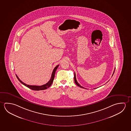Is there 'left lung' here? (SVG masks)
Returning <instances> with one entry per match:
<instances>
[{
    "label": "left lung",
    "mask_w": 131,
    "mask_h": 131,
    "mask_svg": "<svg viewBox=\"0 0 131 131\" xmlns=\"http://www.w3.org/2000/svg\"><path fill=\"white\" fill-rule=\"evenodd\" d=\"M115 70H114V71L113 73V74L112 75V76H113V75L114 73L115 72ZM74 81H75V84H76L78 86H79L80 87H81L82 88H84L83 87H82V86H81L80 84H79L78 83L77 81V80H76V75H75V73H74Z\"/></svg>",
    "instance_id": "obj_1"
}]
</instances>
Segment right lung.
I'll use <instances>...</instances> for the list:
<instances>
[{
	"label": "right lung",
	"mask_w": 131,
	"mask_h": 131,
	"mask_svg": "<svg viewBox=\"0 0 131 131\" xmlns=\"http://www.w3.org/2000/svg\"><path fill=\"white\" fill-rule=\"evenodd\" d=\"M59 66V65H57V66L52 71V76L51 78V79H50L49 81L48 82V83H47V84L42 85H41V86H37V85H28V84H26L23 83V82L21 81L20 79H19V77H18L17 75L16 74V76L17 78L19 80V81L22 84H23V85H24L25 86H26V87H28V88H30L31 90H44L46 89H47V88H49V87L51 86V85H52V82L53 81L54 79V76H55V74L56 73V70L58 69V67Z\"/></svg>",
	"instance_id": "1"
}]
</instances>
